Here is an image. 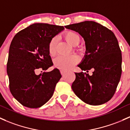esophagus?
Returning <instances> with one entry per match:
<instances>
[{"mask_svg": "<svg viewBox=\"0 0 130 130\" xmlns=\"http://www.w3.org/2000/svg\"><path fill=\"white\" fill-rule=\"evenodd\" d=\"M66 72H67V71L64 70V69H61V74H62V75L64 74H66Z\"/></svg>", "mask_w": 130, "mask_h": 130, "instance_id": "esophagus-1", "label": "esophagus"}]
</instances>
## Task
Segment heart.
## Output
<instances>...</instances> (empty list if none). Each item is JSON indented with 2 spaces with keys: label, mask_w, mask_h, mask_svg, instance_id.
Returning <instances> with one entry per match:
<instances>
[{
  "label": "heart",
  "mask_w": 130,
  "mask_h": 130,
  "mask_svg": "<svg viewBox=\"0 0 130 130\" xmlns=\"http://www.w3.org/2000/svg\"><path fill=\"white\" fill-rule=\"evenodd\" d=\"M64 38L67 42L71 46L77 45L80 41V38L75 32L69 31L66 32L64 35ZM56 38H54L49 44V53L51 56H54L56 53ZM78 57L76 55H71L69 56H59L54 61V63L58 68L62 69H69L74 66L78 62Z\"/></svg>",
  "instance_id": "obj_1"
}]
</instances>
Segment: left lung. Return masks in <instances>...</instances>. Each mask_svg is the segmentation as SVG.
<instances>
[{
  "label": "left lung",
  "instance_id": "left-lung-1",
  "mask_svg": "<svg viewBox=\"0 0 130 130\" xmlns=\"http://www.w3.org/2000/svg\"><path fill=\"white\" fill-rule=\"evenodd\" d=\"M83 38L86 53L78 67L82 71L93 69L91 76L75 72L72 90L80 100L92 105H100L113 96L121 74V50L114 33L93 21L65 26Z\"/></svg>",
  "mask_w": 130,
  "mask_h": 130
}]
</instances>
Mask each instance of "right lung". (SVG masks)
Segmentation results:
<instances>
[{
	"mask_svg": "<svg viewBox=\"0 0 130 130\" xmlns=\"http://www.w3.org/2000/svg\"><path fill=\"white\" fill-rule=\"evenodd\" d=\"M64 30L62 26L34 23L13 37L9 48L7 72L10 90L22 105L37 108L45 104L53 95L61 77L59 70L36 74L37 69L47 70L53 63L49 53V44Z\"/></svg>",
	"mask_w": 130,
	"mask_h": 130,
	"instance_id": "right-lung-1",
	"label": "right lung"
}]
</instances>
